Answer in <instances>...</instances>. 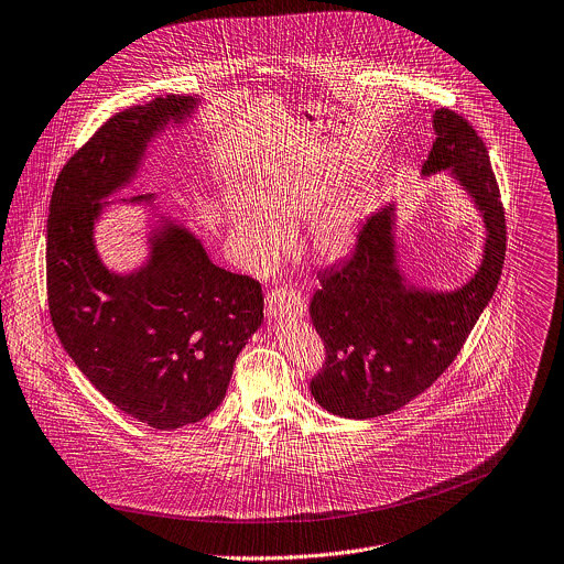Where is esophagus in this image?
I'll return each mask as SVG.
<instances>
[{
	"label": "esophagus",
	"mask_w": 564,
	"mask_h": 564,
	"mask_svg": "<svg viewBox=\"0 0 564 564\" xmlns=\"http://www.w3.org/2000/svg\"><path fill=\"white\" fill-rule=\"evenodd\" d=\"M267 315L273 317V319L304 317L306 315V302L289 289H273L267 295Z\"/></svg>",
	"instance_id": "esophagus-1"
}]
</instances>
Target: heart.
Wrapping results in <instances>:
<instances>
[{
  "label": "heart",
  "mask_w": 564,
  "mask_h": 564,
  "mask_svg": "<svg viewBox=\"0 0 564 564\" xmlns=\"http://www.w3.org/2000/svg\"><path fill=\"white\" fill-rule=\"evenodd\" d=\"M339 185L330 170H280L264 176L251 192L231 198L227 220L231 238L251 267H264L286 245L289 231L311 215L308 247L324 260L344 258L357 240L372 205L359 185L327 203Z\"/></svg>",
  "instance_id": "1"
}]
</instances>
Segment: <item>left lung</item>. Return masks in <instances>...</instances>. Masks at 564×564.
Instances as JSON below:
<instances>
[{
  "instance_id": "obj_1",
  "label": "left lung",
  "mask_w": 564,
  "mask_h": 564,
  "mask_svg": "<svg viewBox=\"0 0 564 564\" xmlns=\"http://www.w3.org/2000/svg\"><path fill=\"white\" fill-rule=\"evenodd\" d=\"M432 128L436 139L421 174L449 172L467 192L485 223L482 260L454 291L419 289L397 262L394 205L368 218L350 258L319 275L308 308L326 348L311 394L337 416L390 414L430 388L460 352L500 280L505 212L487 148L452 110H436Z\"/></svg>"
}]
</instances>
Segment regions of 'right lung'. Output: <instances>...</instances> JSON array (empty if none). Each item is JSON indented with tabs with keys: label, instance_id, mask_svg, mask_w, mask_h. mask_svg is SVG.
<instances>
[{
	"label": "right lung",
	"instance_id": "obj_1",
	"mask_svg": "<svg viewBox=\"0 0 564 564\" xmlns=\"http://www.w3.org/2000/svg\"><path fill=\"white\" fill-rule=\"evenodd\" d=\"M196 97H159L108 119L64 165L51 198L46 282L53 326L90 383L156 430L205 419L225 399L236 357L260 328L262 286L216 267L203 242L163 218L132 273L110 271L95 225L139 172L148 143ZM123 203H154V194Z\"/></svg>",
	"mask_w": 564,
	"mask_h": 564
}]
</instances>
